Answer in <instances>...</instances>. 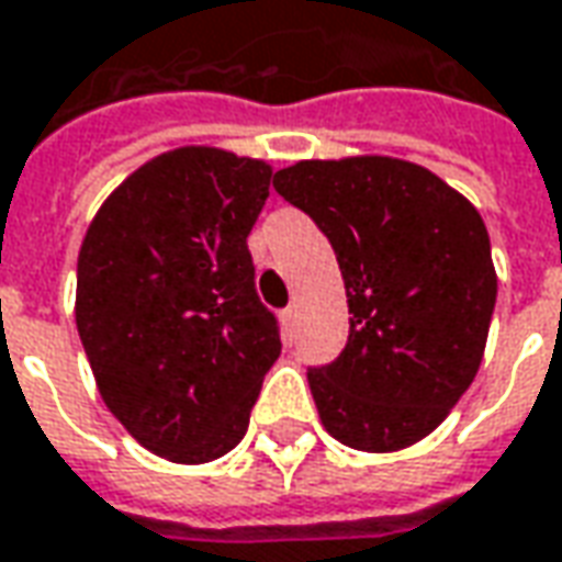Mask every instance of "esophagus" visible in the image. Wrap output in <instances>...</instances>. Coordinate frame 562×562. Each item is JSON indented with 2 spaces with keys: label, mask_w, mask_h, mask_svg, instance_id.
<instances>
[{
  "label": "esophagus",
  "mask_w": 562,
  "mask_h": 562,
  "mask_svg": "<svg viewBox=\"0 0 562 562\" xmlns=\"http://www.w3.org/2000/svg\"><path fill=\"white\" fill-rule=\"evenodd\" d=\"M281 327H284V337L293 340V334H296V308L288 306L281 312Z\"/></svg>",
  "instance_id": "34e87169"
}]
</instances>
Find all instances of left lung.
Instances as JSON below:
<instances>
[{"instance_id": "obj_1", "label": "left lung", "mask_w": 562, "mask_h": 562, "mask_svg": "<svg viewBox=\"0 0 562 562\" xmlns=\"http://www.w3.org/2000/svg\"><path fill=\"white\" fill-rule=\"evenodd\" d=\"M272 184L325 232L346 284V349L308 368L325 430L359 451L420 442L483 361L498 296L483 216L395 157L300 160Z\"/></svg>"}]
</instances>
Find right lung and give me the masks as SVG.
<instances>
[{
  "mask_svg": "<svg viewBox=\"0 0 562 562\" xmlns=\"http://www.w3.org/2000/svg\"><path fill=\"white\" fill-rule=\"evenodd\" d=\"M272 167L176 148L101 203L77 259V330L98 393L142 446L206 464L244 439L278 318L259 303L247 235Z\"/></svg>",
  "mask_w": 562,
  "mask_h": 562,
  "instance_id": "obj_1",
  "label": "right lung"
}]
</instances>
